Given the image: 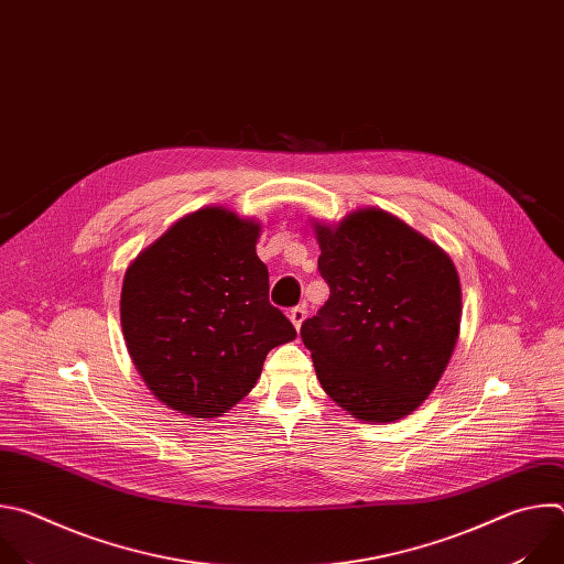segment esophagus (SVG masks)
<instances>
[{
  "label": "esophagus",
  "instance_id": "34e87169",
  "mask_svg": "<svg viewBox=\"0 0 564 564\" xmlns=\"http://www.w3.org/2000/svg\"><path fill=\"white\" fill-rule=\"evenodd\" d=\"M305 314H307L305 305H296V307H292V310H290V321H292L296 330L301 328V324L305 321Z\"/></svg>",
  "mask_w": 564,
  "mask_h": 564
}]
</instances>
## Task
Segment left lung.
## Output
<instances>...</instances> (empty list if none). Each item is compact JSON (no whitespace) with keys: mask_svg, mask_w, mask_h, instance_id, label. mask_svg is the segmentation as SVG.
<instances>
[{"mask_svg":"<svg viewBox=\"0 0 564 564\" xmlns=\"http://www.w3.org/2000/svg\"><path fill=\"white\" fill-rule=\"evenodd\" d=\"M330 299L301 326L316 377L361 422L411 415L455 350L462 288L451 257L383 209L314 223Z\"/></svg>","mask_w":564,"mask_h":564,"instance_id":"obj_1","label":"left lung"}]
</instances>
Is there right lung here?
Here are the masks:
<instances>
[{"label":"right lung","instance_id":"add662e5","mask_svg":"<svg viewBox=\"0 0 564 564\" xmlns=\"http://www.w3.org/2000/svg\"><path fill=\"white\" fill-rule=\"evenodd\" d=\"M261 223L203 207L124 272L120 324L133 366L165 406L218 417L257 383L268 352L296 337L268 299Z\"/></svg>","mask_w":564,"mask_h":564}]
</instances>
